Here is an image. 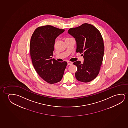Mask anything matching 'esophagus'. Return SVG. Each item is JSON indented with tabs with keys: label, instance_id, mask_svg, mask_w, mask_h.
I'll return each instance as SVG.
<instances>
[{
	"label": "esophagus",
	"instance_id": "1",
	"mask_svg": "<svg viewBox=\"0 0 128 128\" xmlns=\"http://www.w3.org/2000/svg\"><path fill=\"white\" fill-rule=\"evenodd\" d=\"M67 63H68V65H71L72 64V62H71L69 61H67Z\"/></svg>",
	"mask_w": 128,
	"mask_h": 128
}]
</instances>
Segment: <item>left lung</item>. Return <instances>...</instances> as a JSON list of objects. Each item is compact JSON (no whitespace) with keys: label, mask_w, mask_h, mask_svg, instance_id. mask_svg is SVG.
Here are the masks:
<instances>
[{"label":"left lung","mask_w":128,"mask_h":128,"mask_svg":"<svg viewBox=\"0 0 128 128\" xmlns=\"http://www.w3.org/2000/svg\"><path fill=\"white\" fill-rule=\"evenodd\" d=\"M75 39L76 52L83 56L84 61L75 62L78 70L75 76L78 81L87 83L98 76L102 65L104 46L100 32L92 24L84 23L76 28H70L68 31Z\"/></svg>","instance_id":"left-lung-1"}]
</instances>
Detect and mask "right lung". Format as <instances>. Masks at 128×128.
Returning <instances> with one entry per match:
<instances>
[{
  "label": "right lung",
  "mask_w": 128,
  "mask_h": 128,
  "mask_svg": "<svg viewBox=\"0 0 128 128\" xmlns=\"http://www.w3.org/2000/svg\"><path fill=\"white\" fill-rule=\"evenodd\" d=\"M65 30L52 26L39 27L32 36L30 54L34 67L43 80L49 84L60 82L67 63L52 58L56 39Z\"/></svg>",
  "instance_id": "1"
}]
</instances>
